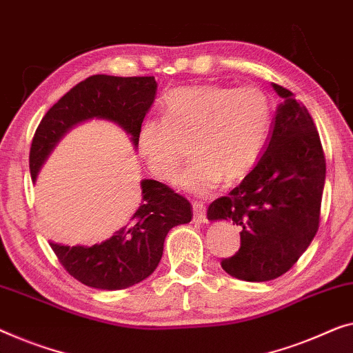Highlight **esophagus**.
Here are the masks:
<instances>
[{
	"label": "esophagus",
	"mask_w": 353,
	"mask_h": 353,
	"mask_svg": "<svg viewBox=\"0 0 353 353\" xmlns=\"http://www.w3.org/2000/svg\"><path fill=\"white\" fill-rule=\"evenodd\" d=\"M192 212H194V221L196 223H205L207 221V210L202 202L194 201L192 202Z\"/></svg>",
	"instance_id": "34e87169"
}]
</instances>
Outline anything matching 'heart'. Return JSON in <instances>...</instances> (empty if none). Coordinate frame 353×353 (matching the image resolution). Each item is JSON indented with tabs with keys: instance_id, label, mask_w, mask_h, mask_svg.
Instances as JSON below:
<instances>
[{
	"instance_id": "b5f03b06",
	"label": "heart",
	"mask_w": 353,
	"mask_h": 353,
	"mask_svg": "<svg viewBox=\"0 0 353 353\" xmlns=\"http://www.w3.org/2000/svg\"><path fill=\"white\" fill-rule=\"evenodd\" d=\"M272 121V100L256 85H186L162 97V119L141 122L137 146L152 175L170 181L185 161L189 143L196 157L178 185L207 194L223 178L232 183L252 172L269 140Z\"/></svg>"
}]
</instances>
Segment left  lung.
<instances>
[{"instance_id": "8db88e82", "label": "left lung", "mask_w": 353, "mask_h": 353, "mask_svg": "<svg viewBox=\"0 0 353 353\" xmlns=\"http://www.w3.org/2000/svg\"><path fill=\"white\" fill-rule=\"evenodd\" d=\"M280 103L272 135L252 172L207 216L242 229L240 248L221 268L247 282H268L293 268L319 231L326 161L307 108L288 89L272 84Z\"/></svg>"}]
</instances>
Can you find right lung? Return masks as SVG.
<instances>
[{
  "label": "right lung",
  "instance_id": "1",
  "mask_svg": "<svg viewBox=\"0 0 353 353\" xmlns=\"http://www.w3.org/2000/svg\"><path fill=\"white\" fill-rule=\"evenodd\" d=\"M154 76L117 78L94 74L81 81L41 119L30 148V173L33 180L41 165L63 134L81 121L100 117L137 134L154 101ZM143 203L125 228L92 247H68L50 242L55 256L78 282L97 290H122L154 272L164 252L167 232L192 218V205L180 194L156 180L141 181Z\"/></svg>",
  "mask_w": 353,
  "mask_h": 353
}]
</instances>
